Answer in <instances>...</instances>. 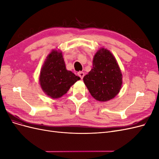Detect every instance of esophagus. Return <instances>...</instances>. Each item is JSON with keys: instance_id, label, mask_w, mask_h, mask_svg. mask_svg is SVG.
<instances>
[{"instance_id": "obj_1", "label": "esophagus", "mask_w": 159, "mask_h": 159, "mask_svg": "<svg viewBox=\"0 0 159 159\" xmlns=\"http://www.w3.org/2000/svg\"><path fill=\"white\" fill-rule=\"evenodd\" d=\"M78 75L79 77H80L81 79H83L85 74H84V72H83V71H79L78 73Z\"/></svg>"}]
</instances>
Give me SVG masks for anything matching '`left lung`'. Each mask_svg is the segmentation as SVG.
Wrapping results in <instances>:
<instances>
[{"label":"left lung","mask_w":159,"mask_h":159,"mask_svg":"<svg viewBox=\"0 0 159 159\" xmlns=\"http://www.w3.org/2000/svg\"><path fill=\"white\" fill-rule=\"evenodd\" d=\"M83 80L91 96L99 102L114 98L123 84L122 74L116 59L104 48L96 52L93 68Z\"/></svg>","instance_id":"8db88e82"}]
</instances>
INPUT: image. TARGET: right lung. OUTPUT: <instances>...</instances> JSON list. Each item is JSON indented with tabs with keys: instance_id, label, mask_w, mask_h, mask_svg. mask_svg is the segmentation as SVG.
<instances>
[{
	"instance_id": "obj_1",
	"label": "right lung",
	"mask_w": 159,
	"mask_h": 159,
	"mask_svg": "<svg viewBox=\"0 0 159 159\" xmlns=\"http://www.w3.org/2000/svg\"><path fill=\"white\" fill-rule=\"evenodd\" d=\"M80 80V77L66 70L62 52L56 50L47 56L39 78L42 89L52 99L61 98Z\"/></svg>"
}]
</instances>
